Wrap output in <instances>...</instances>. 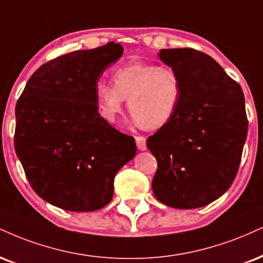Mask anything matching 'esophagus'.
<instances>
[{"label": "esophagus", "mask_w": 263, "mask_h": 263, "mask_svg": "<svg viewBox=\"0 0 263 263\" xmlns=\"http://www.w3.org/2000/svg\"><path fill=\"white\" fill-rule=\"evenodd\" d=\"M136 144H137V148L140 151H145L147 149V144H145V138L143 136H137L136 137Z\"/></svg>", "instance_id": "1"}]
</instances>
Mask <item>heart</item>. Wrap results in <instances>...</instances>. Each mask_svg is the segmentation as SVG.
<instances>
[{
	"instance_id": "heart-1",
	"label": "heart",
	"mask_w": 263,
	"mask_h": 263,
	"mask_svg": "<svg viewBox=\"0 0 263 263\" xmlns=\"http://www.w3.org/2000/svg\"><path fill=\"white\" fill-rule=\"evenodd\" d=\"M112 81L114 85L96 84L98 111L109 123H118L125 100L135 122L144 129L164 127L178 112L182 83L172 67L131 61L114 71Z\"/></svg>"
}]
</instances>
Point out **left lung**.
<instances>
[{
  "label": "left lung",
  "mask_w": 263,
  "mask_h": 263,
  "mask_svg": "<svg viewBox=\"0 0 263 263\" xmlns=\"http://www.w3.org/2000/svg\"><path fill=\"white\" fill-rule=\"evenodd\" d=\"M182 83L174 119L147 147L158 170L152 181L159 202L179 210L210 204L230 187L248 136L241 87L211 56L194 49L158 53Z\"/></svg>",
  "instance_id": "8db88e82"
}]
</instances>
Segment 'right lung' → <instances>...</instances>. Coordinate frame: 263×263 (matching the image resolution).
<instances>
[{"label":"right lung","mask_w":263,"mask_h":263,"mask_svg":"<svg viewBox=\"0 0 263 263\" xmlns=\"http://www.w3.org/2000/svg\"><path fill=\"white\" fill-rule=\"evenodd\" d=\"M114 41L46 62L15 106L14 148L25 176L44 201L91 212L111 201L114 179L136 156L135 138L98 112L96 84L122 56Z\"/></svg>","instance_id":"right-lung-1"}]
</instances>
